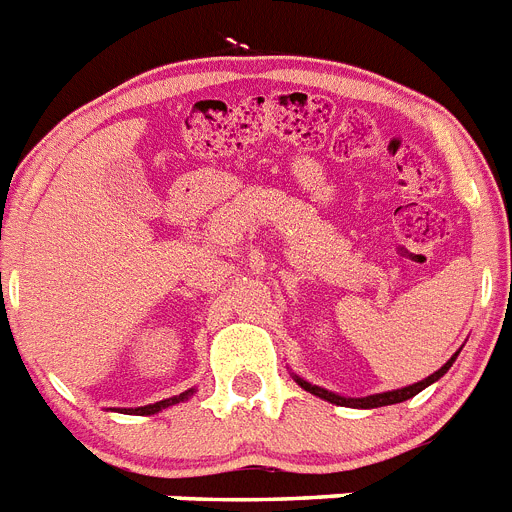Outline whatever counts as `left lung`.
<instances>
[{"mask_svg": "<svg viewBox=\"0 0 512 512\" xmlns=\"http://www.w3.org/2000/svg\"><path fill=\"white\" fill-rule=\"evenodd\" d=\"M455 356L453 359H448V364H442L440 369H437L435 375H429L427 380L422 382H414V385H409V388H401V390H388V393H377V395H367V398H343V395H336V393H328L325 388H317V385H309L307 380H302V377H296V382L302 385L304 390H309L312 395H320V398H325V401L330 403H336V406H354V409H377V406H390V403H403V401H409V398H414L416 393H422L427 385H432L435 380H440L445 372L450 369V364L455 362Z\"/></svg>", "mask_w": 512, "mask_h": 512, "instance_id": "obj_1", "label": "left lung"}]
</instances>
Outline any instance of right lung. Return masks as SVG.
I'll return each mask as SVG.
<instances>
[{
	"instance_id": "add662e5",
	"label": "right lung",
	"mask_w": 512,
	"mask_h": 512,
	"mask_svg": "<svg viewBox=\"0 0 512 512\" xmlns=\"http://www.w3.org/2000/svg\"><path fill=\"white\" fill-rule=\"evenodd\" d=\"M192 390H187V393L182 395H174V398H169V401H158V403H150V406H140V409H124V411H130V414H137V416H148V414H156V411L166 409V406H171V403H179L184 401L187 395H190Z\"/></svg>"
}]
</instances>
